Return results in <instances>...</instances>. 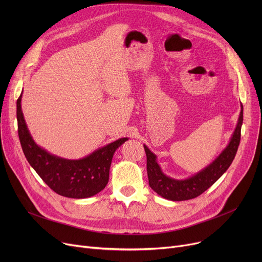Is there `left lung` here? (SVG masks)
<instances>
[{
    "label": "left lung",
    "instance_id": "8db88e82",
    "mask_svg": "<svg viewBox=\"0 0 262 262\" xmlns=\"http://www.w3.org/2000/svg\"><path fill=\"white\" fill-rule=\"evenodd\" d=\"M242 122L243 106L241 104L237 126L227 146L207 167L185 180H175L164 174L157 162L156 155L150 152L146 145H143L146 154V170L149 187L163 199L175 202L187 201L201 195L226 172L235 158L240 143Z\"/></svg>",
    "mask_w": 262,
    "mask_h": 262
}]
</instances>
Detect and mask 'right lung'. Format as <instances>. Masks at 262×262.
Here are the masks:
<instances>
[{"label": "right lung", "instance_id": "right-lung-1", "mask_svg": "<svg viewBox=\"0 0 262 262\" xmlns=\"http://www.w3.org/2000/svg\"><path fill=\"white\" fill-rule=\"evenodd\" d=\"M21 99L22 93L17 100L20 143L27 161L42 181L59 195L71 199H86L102 191L109 180L115 152L128 138L118 139L76 160L55 156L34 141L24 120Z\"/></svg>", "mask_w": 262, "mask_h": 262}]
</instances>
